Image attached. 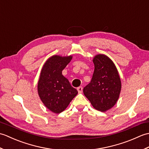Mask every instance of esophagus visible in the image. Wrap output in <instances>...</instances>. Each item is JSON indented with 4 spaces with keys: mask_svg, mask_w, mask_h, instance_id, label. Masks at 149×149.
I'll return each mask as SVG.
<instances>
[{
    "mask_svg": "<svg viewBox=\"0 0 149 149\" xmlns=\"http://www.w3.org/2000/svg\"><path fill=\"white\" fill-rule=\"evenodd\" d=\"M77 90L79 93H82V92H83V87H82V86L78 87Z\"/></svg>",
    "mask_w": 149,
    "mask_h": 149,
    "instance_id": "1",
    "label": "esophagus"
}]
</instances>
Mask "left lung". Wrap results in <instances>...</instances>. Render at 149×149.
<instances>
[{
	"label": "left lung",
	"mask_w": 149,
	"mask_h": 149,
	"mask_svg": "<svg viewBox=\"0 0 149 149\" xmlns=\"http://www.w3.org/2000/svg\"><path fill=\"white\" fill-rule=\"evenodd\" d=\"M93 62L95 69L92 79L84 88L83 92L95 109L104 112L118 100L121 81L115 65L107 56L97 55Z\"/></svg>",
	"instance_id": "1"
}]
</instances>
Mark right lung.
<instances>
[{
  "instance_id": "add662e5",
  "label": "right lung",
  "mask_w": 149,
  "mask_h": 149,
  "mask_svg": "<svg viewBox=\"0 0 149 149\" xmlns=\"http://www.w3.org/2000/svg\"><path fill=\"white\" fill-rule=\"evenodd\" d=\"M72 56H53L44 64L38 84V95L47 108L55 113L63 111L77 91L62 75V71Z\"/></svg>"
}]
</instances>
